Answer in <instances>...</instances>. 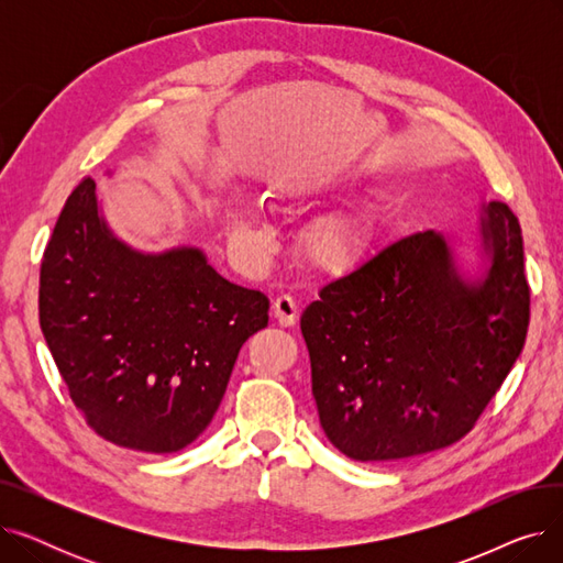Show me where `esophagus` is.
<instances>
[{
    "mask_svg": "<svg viewBox=\"0 0 563 563\" xmlns=\"http://www.w3.org/2000/svg\"><path fill=\"white\" fill-rule=\"evenodd\" d=\"M274 317L280 323V327H294L299 317L297 301H294L289 294H280V297L274 301Z\"/></svg>",
    "mask_w": 563,
    "mask_h": 563,
    "instance_id": "esophagus-1",
    "label": "esophagus"
}]
</instances>
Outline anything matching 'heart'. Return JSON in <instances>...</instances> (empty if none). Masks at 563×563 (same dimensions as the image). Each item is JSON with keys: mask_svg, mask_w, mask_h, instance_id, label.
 <instances>
[{"mask_svg": "<svg viewBox=\"0 0 563 563\" xmlns=\"http://www.w3.org/2000/svg\"><path fill=\"white\" fill-rule=\"evenodd\" d=\"M230 221H232V228L240 232V236L249 246L253 249L264 246L266 230L251 212H244V210L232 212ZM303 246H306L308 260L317 264L319 269L342 272L363 255L367 240L358 225L342 219H333V221H321L312 225L306 234Z\"/></svg>", "mask_w": 563, "mask_h": 563, "instance_id": "heart-1", "label": "heart"}]
</instances>
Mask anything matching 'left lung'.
I'll list each match as a JSON object with an SVG mask.
<instances>
[{
    "label": "left lung",
    "instance_id": "8db88e82",
    "mask_svg": "<svg viewBox=\"0 0 563 563\" xmlns=\"http://www.w3.org/2000/svg\"><path fill=\"white\" fill-rule=\"evenodd\" d=\"M484 274L445 234L401 236L323 285L301 314L319 422L353 461L420 456L461 440L525 346L529 285L509 205H482Z\"/></svg>",
    "mask_w": 563,
    "mask_h": 563
}]
</instances>
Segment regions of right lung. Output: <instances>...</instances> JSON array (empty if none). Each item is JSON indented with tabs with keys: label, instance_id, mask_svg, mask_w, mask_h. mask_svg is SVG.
<instances>
[{
	"label": "right lung",
	"instance_id": "add662e5",
	"mask_svg": "<svg viewBox=\"0 0 563 563\" xmlns=\"http://www.w3.org/2000/svg\"><path fill=\"white\" fill-rule=\"evenodd\" d=\"M38 314L88 427L118 448L170 454L212 422L269 299L219 276L200 249L134 251L84 177L43 255Z\"/></svg>",
	"mask_w": 563,
	"mask_h": 563
}]
</instances>
